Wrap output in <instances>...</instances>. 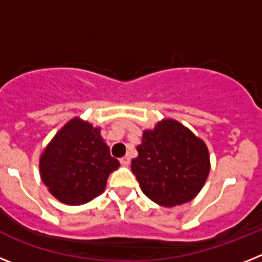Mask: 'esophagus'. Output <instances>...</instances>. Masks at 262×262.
<instances>
[{
	"mask_svg": "<svg viewBox=\"0 0 262 262\" xmlns=\"http://www.w3.org/2000/svg\"><path fill=\"white\" fill-rule=\"evenodd\" d=\"M119 161H120V165L127 166V165H129V163H131V157H129L128 155H126V156L122 157V159H120Z\"/></svg>",
	"mask_w": 262,
	"mask_h": 262,
	"instance_id": "obj_1",
	"label": "esophagus"
}]
</instances>
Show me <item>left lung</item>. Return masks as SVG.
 Masks as SVG:
<instances>
[{
    "mask_svg": "<svg viewBox=\"0 0 262 262\" xmlns=\"http://www.w3.org/2000/svg\"><path fill=\"white\" fill-rule=\"evenodd\" d=\"M131 169L143 193L164 207L190 202L210 173V155L202 139L174 119L143 131Z\"/></svg>",
    "mask_w": 262,
    "mask_h": 262,
    "instance_id": "8db88e82",
    "label": "left lung"
}]
</instances>
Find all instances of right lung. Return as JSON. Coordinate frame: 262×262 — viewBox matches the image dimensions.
I'll list each match as a JSON object with an SVG mask.
<instances>
[{"instance_id":"1","label":"right lung","mask_w":262,"mask_h":262,"mask_svg":"<svg viewBox=\"0 0 262 262\" xmlns=\"http://www.w3.org/2000/svg\"><path fill=\"white\" fill-rule=\"evenodd\" d=\"M118 166L101 128L78 117L57 131L39 159V173L48 191L71 206L84 205L102 194Z\"/></svg>"}]
</instances>
